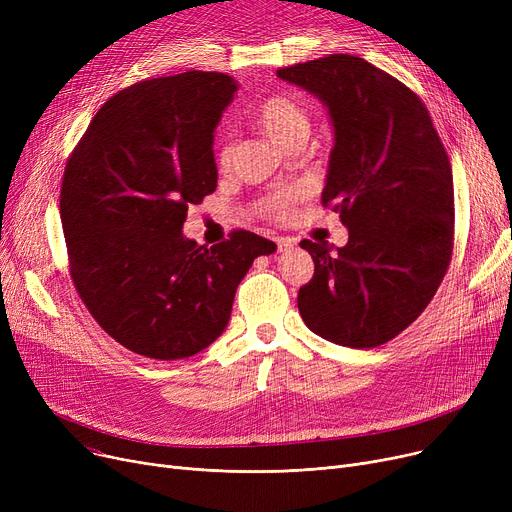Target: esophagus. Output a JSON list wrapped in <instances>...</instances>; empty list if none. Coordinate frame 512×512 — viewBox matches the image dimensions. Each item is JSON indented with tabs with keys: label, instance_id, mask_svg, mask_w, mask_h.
Here are the masks:
<instances>
[{
	"label": "esophagus",
	"instance_id": "esophagus-1",
	"mask_svg": "<svg viewBox=\"0 0 512 512\" xmlns=\"http://www.w3.org/2000/svg\"><path fill=\"white\" fill-rule=\"evenodd\" d=\"M276 245H278V251L284 253V251H288L290 247H294V242H292L290 238H276Z\"/></svg>",
	"mask_w": 512,
	"mask_h": 512
}]
</instances>
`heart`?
Returning <instances> with one entry per match:
<instances>
[{
	"label": "heart",
	"instance_id": "1",
	"mask_svg": "<svg viewBox=\"0 0 512 512\" xmlns=\"http://www.w3.org/2000/svg\"><path fill=\"white\" fill-rule=\"evenodd\" d=\"M253 124L261 134H265V137L280 149H288L292 145H305L311 130V118L305 107L297 99H292L290 95H284V93L265 97L257 105V110L253 114ZM232 157H234V143L232 139L226 137L218 145V151H215L218 168L228 170L232 164ZM294 199H297V193L294 191L280 193L274 199H270V203L265 205V211L282 218V215L290 211Z\"/></svg>",
	"mask_w": 512,
	"mask_h": 512
}]
</instances>
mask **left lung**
<instances>
[{
    "instance_id": "left-lung-1",
    "label": "left lung",
    "mask_w": 512,
    "mask_h": 512,
    "mask_svg": "<svg viewBox=\"0 0 512 512\" xmlns=\"http://www.w3.org/2000/svg\"><path fill=\"white\" fill-rule=\"evenodd\" d=\"M278 76L328 107L334 149L321 203L348 228L344 247L301 240L315 274L299 290L311 332L348 348L380 346L434 299L452 257L454 188L423 101L363 58L334 53Z\"/></svg>"
}]
</instances>
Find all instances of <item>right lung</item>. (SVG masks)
Segmentation results:
<instances>
[{
	"mask_svg": "<svg viewBox=\"0 0 512 512\" xmlns=\"http://www.w3.org/2000/svg\"><path fill=\"white\" fill-rule=\"evenodd\" d=\"M238 83L182 72L116 93L72 151L60 193L70 276L128 351L193 357L226 330L240 280L276 242L247 230L199 247L186 211L218 186L213 132Z\"/></svg>",
	"mask_w": 512,
	"mask_h": 512,
	"instance_id": "obj_1",
	"label": "right lung"
}]
</instances>
